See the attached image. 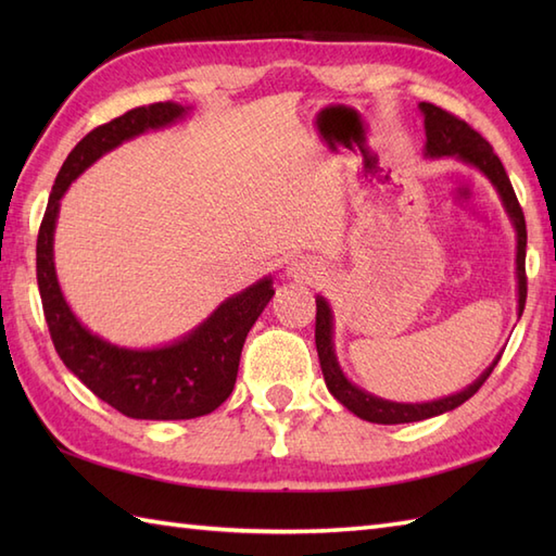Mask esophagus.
I'll return each mask as SVG.
<instances>
[{"label":"esophagus","instance_id":"34e87169","mask_svg":"<svg viewBox=\"0 0 556 556\" xmlns=\"http://www.w3.org/2000/svg\"><path fill=\"white\" fill-rule=\"evenodd\" d=\"M287 269H289V277H293V279H315L317 277L315 263H311V260H305V257L291 260Z\"/></svg>","mask_w":556,"mask_h":556}]
</instances>
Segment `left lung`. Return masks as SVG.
Wrapping results in <instances>:
<instances>
[{
	"instance_id": "1",
	"label": "left lung",
	"mask_w": 556,
	"mask_h": 556,
	"mask_svg": "<svg viewBox=\"0 0 556 556\" xmlns=\"http://www.w3.org/2000/svg\"><path fill=\"white\" fill-rule=\"evenodd\" d=\"M418 110L422 114L425 124V148L422 155L428 160H440V157H454L458 162L468 164L470 169L480 172L485 179L492 184L494 191H497L502 207L509 217L511 227L516 231V311L518 317L523 313L526 305V219L523 210L518 205L516 193L511 188L509 176H506L500 157L492 152V146L482 138L478 131H473L466 122L456 119L454 114H448L440 108H434L430 102H420ZM317 317H315V346H317V358H320V368L325 375V384L341 406H346L353 416H358L368 422L377 425H401V422H418L425 418L442 416L446 410L458 408L464 401L473 396L482 382L488 380L494 365L500 363L502 353L494 358L485 370L480 372L476 382L460 389L456 394L440 396L432 401H416V404H404V401H389L382 396H375L365 392L363 387L351 382L346 372L341 370L337 349H334V311L325 296L317 293Z\"/></svg>"
}]
</instances>
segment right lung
Returning a JSON list of instances; mask_svg holds the SVG:
<instances>
[{
    "label": "right lung",
    "mask_w": 556,
    "mask_h": 556,
    "mask_svg": "<svg viewBox=\"0 0 556 556\" xmlns=\"http://www.w3.org/2000/svg\"><path fill=\"white\" fill-rule=\"evenodd\" d=\"M191 112L179 102H157L90 131L59 169L38 233V289L59 358L92 394L138 420L200 418L229 399L243 341L275 296V277L267 275L224 299L203 323L169 344L119 346L90 332L71 311L56 279L54 231L62 198L83 172L128 140L186 122Z\"/></svg>",
    "instance_id": "right-lung-1"
}]
</instances>
